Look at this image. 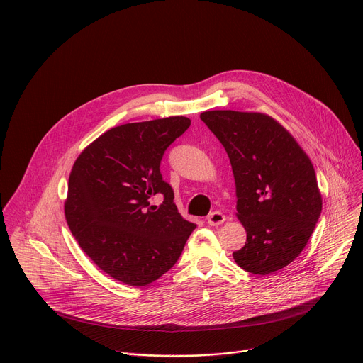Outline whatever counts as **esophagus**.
<instances>
[{"label": "esophagus", "instance_id": "esophagus-1", "mask_svg": "<svg viewBox=\"0 0 363 363\" xmlns=\"http://www.w3.org/2000/svg\"><path fill=\"white\" fill-rule=\"evenodd\" d=\"M206 221H208L210 225L216 227V225H220V224H223L225 221V216L221 211H214L208 217H206Z\"/></svg>", "mask_w": 363, "mask_h": 363}]
</instances>
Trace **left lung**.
<instances>
[{
	"instance_id": "left-lung-1",
	"label": "left lung",
	"mask_w": 363,
	"mask_h": 363,
	"mask_svg": "<svg viewBox=\"0 0 363 363\" xmlns=\"http://www.w3.org/2000/svg\"><path fill=\"white\" fill-rule=\"evenodd\" d=\"M201 121L223 143L234 174L237 217L247 231L233 252L245 272L267 276L306 247L322 213L316 172L296 139L272 116L210 111Z\"/></svg>"
}]
</instances>
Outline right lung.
Masks as SVG:
<instances>
[{
	"instance_id": "add662e5",
	"label": "right lung",
	"mask_w": 363,
	"mask_h": 363,
	"mask_svg": "<svg viewBox=\"0 0 363 363\" xmlns=\"http://www.w3.org/2000/svg\"><path fill=\"white\" fill-rule=\"evenodd\" d=\"M189 125L185 116H171L112 128L72 168L67 225L90 260L128 286L165 274L196 227L178 213L160 169L167 147ZM155 194L164 199L160 207L148 202Z\"/></svg>"
}]
</instances>
